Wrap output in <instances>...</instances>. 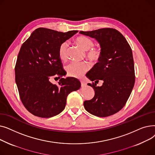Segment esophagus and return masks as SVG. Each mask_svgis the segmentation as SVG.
I'll use <instances>...</instances> for the list:
<instances>
[{"label":"esophagus","mask_w":155,"mask_h":155,"mask_svg":"<svg viewBox=\"0 0 155 155\" xmlns=\"http://www.w3.org/2000/svg\"><path fill=\"white\" fill-rule=\"evenodd\" d=\"M81 86H82V87H84L87 85V83L85 82H84V81H81Z\"/></svg>","instance_id":"1"}]
</instances>
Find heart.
Returning <instances> with one entry per match:
<instances>
[{
    "label": "heart",
    "mask_w": 155,
    "mask_h": 155,
    "mask_svg": "<svg viewBox=\"0 0 155 155\" xmlns=\"http://www.w3.org/2000/svg\"><path fill=\"white\" fill-rule=\"evenodd\" d=\"M75 43L78 45L83 50L87 51V58L94 62L101 60L102 52L99 48H92L94 41L88 37L80 36L75 39ZM68 44L67 42L62 43L58 48V54L61 61H65L68 57ZM90 64L87 62H71L66 67L68 75L75 78H81L90 69Z\"/></svg>",
    "instance_id": "heart-1"
}]
</instances>
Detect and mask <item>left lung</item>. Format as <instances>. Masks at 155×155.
Masks as SVG:
<instances>
[{
  "mask_svg": "<svg viewBox=\"0 0 155 155\" xmlns=\"http://www.w3.org/2000/svg\"><path fill=\"white\" fill-rule=\"evenodd\" d=\"M80 33L95 39L101 46V60L86 76L95 91L91 100L84 102L85 110L97 117H107L124 106L135 82L134 64L131 47L117 30L102 28ZM99 80L103 85L96 86Z\"/></svg>",
  "mask_w": 155,
  "mask_h": 155,
  "instance_id": "left-lung-1",
  "label": "left lung"
}]
</instances>
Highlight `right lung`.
Instances as JSON below:
<instances>
[{"mask_svg":"<svg viewBox=\"0 0 155 155\" xmlns=\"http://www.w3.org/2000/svg\"><path fill=\"white\" fill-rule=\"evenodd\" d=\"M77 32L39 28L22 44L15 64V79L21 100L32 114L43 118L59 114L65 107L68 95L80 88L78 79L61 78L67 73L58 54L60 45ZM53 76L61 78L58 86L49 81Z\"/></svg>","mask_w":155,"mask_h":155,"instance_id":"add662e5","label":"right lung"}]
</instances>
